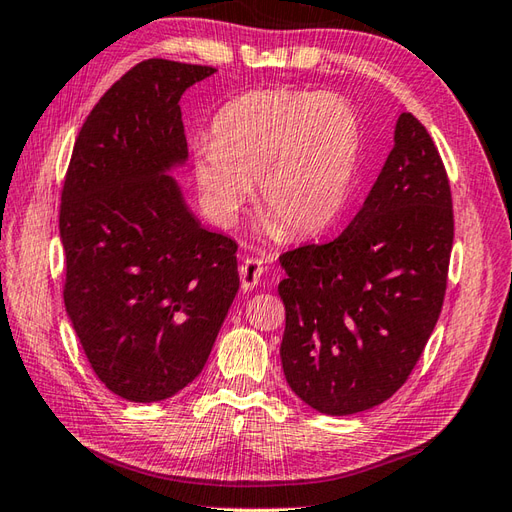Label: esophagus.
I'll list each match as a JSON object with an SVG mask.
<instances>
[{
  "label": "esophagus",
  "instance_id": "obj_1",
  "mask_svg": "<svg viewBox=\"0 0 512 512\" xmlns=\"http://www.w3.org/2000/svg\"><path fill=\"white\" fill-rule=\"evenodd\" d=\"M263 263L258 258H245L241 267H238V274H241V287L243 291H254L260 285V278H263Z\"/></svg>",
  "mask_w": 512,
  "mask_h": 512
}]
</instances>
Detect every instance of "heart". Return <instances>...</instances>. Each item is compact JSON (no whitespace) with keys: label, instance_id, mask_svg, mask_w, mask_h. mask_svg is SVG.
Returning <instances> with one entry per match:
<instances>
[{"label":"heart","instance_id":"obj_1","mask_svg":"<svg viewBox=\"0 0 512 512\" xmlns=\"http://www.w3.org/2000/svg\"><path fill=\"white\" fill-rule=\"evenodd\" d=\"M361 120L331 92L254 89L217 111L195 179L210 217L232 225L256 181L258 210L289 238L322 234L342 214L361 153Z\"/></svg>","mask_w":512,"mask_h":512}]
</instances>
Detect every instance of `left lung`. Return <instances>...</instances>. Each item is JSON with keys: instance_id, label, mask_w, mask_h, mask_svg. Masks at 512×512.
Instances as JSON below:
<instances>
[{"instance_id": "obj_1", "label": "left lung", "mask_w": 512, "mask_h": 512, "mask_svg": "<svg viewBox=\"0 0 512 512\" xmlns=\"http://www.w3.org/2000/svg\"><path fill=\"white\" fill-rule=\"evenodd\" d=\"M453 245L451 190L434 140L401 113L394 146L335 241L280 256L282 370L328 416L366 412L410 377L434 333Z\"/></svg>"}]
</instances>
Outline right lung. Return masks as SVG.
Returning <instances> with one entry per match:
<instances>
[{
	"label": "right lung",
	"mask_w": 512,
	"mask_h": 512,
	"mask_svg": "<svg viewBox=\"0 0 512 512\" xmlns=\"http://www.w3.org/2000/svg\"><path fill=\"white\" fill-rule=\"evenodd\" d=\"M214 67L142 61L78 133L61 195L65 311L120 399H170L206 366L241 280L173 177L188 162L179 100Z\"/></svg>",
	"instance_id": "1"
}]
</instances>
